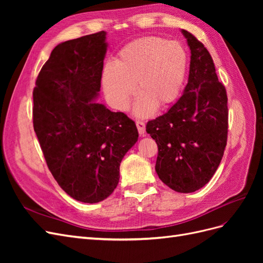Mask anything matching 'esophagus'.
Returning <instances> with one entry per match:
<instances>
[{
  "instance_id": "34e87169",
  "label": "esophagus",
  "mask_w": 263,
  "mask_h": 263,
  "mask_svg": "<svg viewBox=\"0 0 263 263\" xmlns=\"http://www.w3.org/2000/svg\"><path fill=\"white\" fill-rule=\"evenodd\" d=\"M136 126H137V129L139 132L140 136H145V135H146V125H145V123L142 121H137Z\"/></svg>"
}]
</instances>
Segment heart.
I'll list each match as a JSON object with an SVG mask.
<instances>
[{"label":"heart","instance_id":"heart-1","mask_svg":"<svg viewBox=\"0 0 263 263\" xmlns=\"http://www.w3.org/2000/svg\"><path fill=\"white\" fill-rule=\"evenodd\" d=\"M186 73V54L177 42L150 36L127 44L102 74V87L110 106L125 110L135 93L139 117L153 115L177 100Z\"/></svg>","mask_w":263,"mask_h":263}]
</instances>
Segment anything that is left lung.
<instances>
[{
    "mask_svg": "<svg viewBox=\"0 0 263 263\" xmlns=\"http://www.w3.org/2000/svg\"><path fill=\"white\" fill-rule=\"evenodd\" d=\"M191 50L189 81L182 97L146 130L158 145L156 172L180 193L195 192L216 172L227 144L228 108L212 55L182 29Z\"/></svg>",
    "mask_w": 263,
    "mask_h": 263,
    "instance_id": "8db88e82",
    "label": "left lung"
}]
</instances>
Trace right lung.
<instances>
[{
	"mask_svg": "<svg viewBox=\"0 0 263 263\" xmlns=\"http://www.w3.org/2000/svg\"><path fill=\"white\" fill-rule=\"evenodd\" d=\"M106 50L105 31L59 44L33 92L34 130L47 165L68 195L91 204L113 193L123 158L138 140L134 121L95 102Z\"/></svg>",
	"mask_w": 263,
	"mask_h": 263,
	"instance_id": "add662e5",
	"label": "right lung"
}]
</instances>
